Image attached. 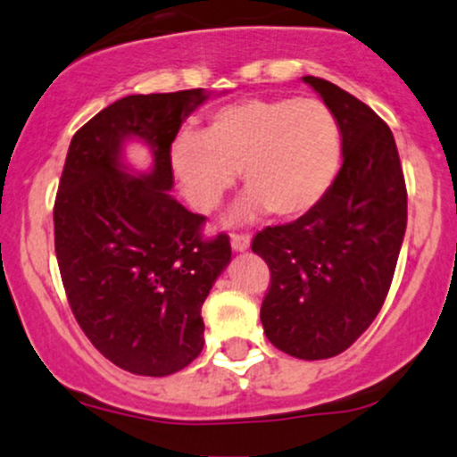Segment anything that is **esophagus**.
Wrapping results in <instances>:
<instances>
[{
  "label": "esophagus",
  "mask_w": 457,
  "mask_h": 457,
  "mask_svg": "<svg viewBox=\"0 0 457 457\" xmlns=\"http://www.w3.org/2000/svg\"><path fill=\"white\" fill-rule=\"evenodd\" d=\"M230 245L235 252H244L250 248V235L248 233H233L230 235Z\"/></svg>",
  "instance_id": "esophagus-1"
}]
</instances>
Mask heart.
Returning <instances> with one entry per match:
<instances>
[{
	"mask_svg": "<svg viewBox=\"0 0 457 457\" xmlns=\"http://www.w3.org/2000/svg\"><path fill=\"white\" fill-rule=\"evenodd\" d=\"M342 128L316 98H248L220 106L203 134L181 132L170 145V169L195 212L222 205L241 170L248 196L237 218L273 212L282 220L312 213L342 169Z\"/></svg>",
	"mask_w": 457,
	"mask_h": 457,
	"instance_id": "1",
	"label": "heart"
}]
</instances>
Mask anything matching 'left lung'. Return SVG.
Instances as JSON below:
<instances>
[{"label":"left lung","instance_id":"8db88e82","mask_svg":"<svg viewBox=\"0 0 457 457\" xmlns=\"http://www.w3.org/2000/svg\"><path fill=\"white\" fill-rule=\"evenodd\" d=\"M303 80L336 112L345 162L312 213L262 228L252 252L271 271L261 305L265 336L287 355L314 361L345 353L383 308L406 230V184L387 123L329 80Z\"/></svg>","mask_w":457,"mask_h":457}]
</instances>
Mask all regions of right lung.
<instances>
[{
    "instance_id": "obj_1",
    "label": "right lung",
    "mask_w": 457,
    "mask_h": 457,
    "mask_svg": "<svg viewBox=\"0 0 457 457\" xmlns=\"http://www.w3.org/2000/svg\"><path fill=\"white\" fill-rule=\"evenodd\" d=\"M207 100L203 89L126 96L70 141L53 207L59 273L74 319L117 368L169 377L205 345L201 308L230 261L228 235L203 237L205 216L177 203L170 145ZM143 137L147 176L120 169V145Z\"/></svg>"
}]
</instances>
